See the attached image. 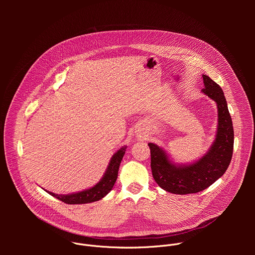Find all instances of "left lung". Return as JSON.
Wrapping results in <instances>:
<instances>
[{"mask_svg":"<svg viewBox=\"0 0 255 255\" xmlns=\"http://www.w3.org/2000/svg\"><path fill=\"white\" fill-rule=\"evenodd\" d=\"M203 80L205 88L202 91L217 103L219 116L216 140L209 152L193 164L176 166L157 145L148 144L154 180L164 191L176 195L195 194L209 188L227 170L233 154L234 130L224 93L206 75Z\"/></svg>","mask_w":255,"mask_h":255,"instance_id":"obj_1","label":"left lung"}]
</instances>
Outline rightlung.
<instances>
[{
  "instance_id": "obj_1",
  "label": "right lung",
  "mask_w": 255,
  "mask_h": 255,
  "mask_svg": "<svg viewBox=\"0 0 255 255\" xmlns=\"http://www.w3.org/2000/svg\"><path fill=\"white\" fill-rule=\"evenodd\" d=\"M125 151H126V146L119 149L112 156L110 163H109L108 168H107L106 172L104 173V176L102 177V179L99 181V183L96 186H94L93 188L83 191V192H80V193L66 195V196L55 195L50 192H48V194L53 196L54 198L60 200L61 202L65 203V204H69V205L88 204V203H93V202L101 200L113 189L116 180H117L119 166H120L121 160L125 154Z\"/></svg>"
}]
</instances>
